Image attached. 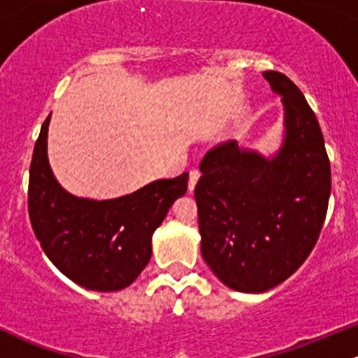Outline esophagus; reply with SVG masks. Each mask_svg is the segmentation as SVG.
<instances>
[{
	"label": "esophagus",
	"mask_w": 358,
	"mask_h": 358,
	"mask_svg": "<svg viewBox=\"0 0 358 358\" xmlns=\"http://www.w3.org/2000/svg\"><path fill=\"white\" fill-rule=\"evenodd\" d=\"M199 176H201V173L197 171V169H192V171H190V176H189V190H190V192H192V190L196 189L197 180H199Z\"/></svg>",
	"instance_id": "esophagus-1"
}]
</instances>
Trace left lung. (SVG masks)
<instances>
[{
	"label": "left lung",
	"instance_id": "left-lung-1",
	"mask_svg": "<svg viewBox=\"0 0 358 358\" xmlns=\"http://www.w3.org/2000/svg\"><path fill=\"white\" fill-rule=\"evenodd\" d=\"M263 78L282 95L284 143L272 159L236 140L201 161L196 202L201 252L230 289L265 292L291 277L315 246L326 220L331 166L319 121L282 72Z\"/></svg>",
	"mask_w": 358,
	"mask_h": 358
}]
</instances>
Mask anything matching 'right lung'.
<instances>
[{"instance_id": "right-lung-1", "label": "right lung", "mask_w": 358, "mask_h": 358, "mask_svg": "<svg viewBox=\"0 0 358 358\" xmlns=\"http://www.w3.org/2000/svg\"><path fill=\"white\" fill-rule=\"evenodd\" d=\"M50 115L36 140L29 169L27 206L36 239L72 282L92 291L124 289L150 262L154 230L173 202L187 192L189 173L156 180L117 199L72 196L50 168Z\"/></svg>"}]
</instances>
